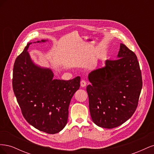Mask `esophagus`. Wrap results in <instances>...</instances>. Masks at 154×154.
I'll use <instances>...</instances> for the list:
<instances>
[{"label":"esophagus","mask_w":154,"mask_h":154,"mask_svg":"<svg viewBox=\"0 0 154 154\" xmlns=\"http://www.w3.org/2000/svg\"><path fill=\"white\" fill-rule=\"evenodd\" d=\"M80 85L82 87H85L87 85V82L84 80H82L80 82Z\"/></svg>","instance_id":"1"}]
</instances>
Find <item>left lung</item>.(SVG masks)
Wrapping results in <instances>:
<instances>
[{"instance_id":"obj_1","label":"left lung","mask_w":154,"mask_h":154,"mask_svg":"<svg viewBox=\"0 0 154 154\" xmlns=\"http://www.w3.org/2000/svg\"><path fill=\"white\" fill-rule=\"evenodd\" d=\"M91 84L86 89L91 118L96 125L113 128L132 117L138 105L143 86L137 58L123 44L118 59L107 60L105 66L88 74Z\"/></svg>"}]
</instances>
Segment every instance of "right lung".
<instances>
[{"label":"right lung","instance_id":"1","mask_svg":"<svg viewBox=\"0 0 154 154\" xmlns=\"http://www.w3.org/2000/svg\"><path fill=\"white\" fill-rule=\"evenodd\" d=\"M31 44H27L14 63L13 92L27 122L40 131L54 134L67 125L69 106L80 88V77L54 80L51 69L32 62L27 52Z\"/></svg>","mask_w":154,"mask_h":154}]
</instances>
